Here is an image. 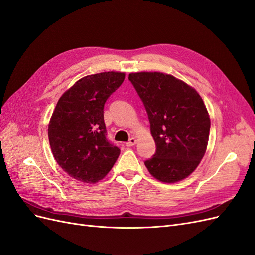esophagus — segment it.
Returning <instances> with one entry per match:
<instances>
[{"label": "esophagus", "instance_id": "34e87169", "mask_svg": "<svg viewBox=\"0 0 255 255\" xmlns=\"http://www.w3.org/2000/svg\"><path fill=\"white\" fill-rule=\"evenodd\" d=\"M136 142H137V140H136V138H134V137H132L130 138V139L126 143V145L127 146H133L134 144H136Z\"/></svg>", "mask_w": 255, "mask_h": 255}]
</instances>
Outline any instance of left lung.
Wrapping results in <instances>:
<instances>
[{
  "mask_svg": "<svg viewBox=\"0 0 255 255\" xmlns=\"http://www.w3.org/2000/svg\"><path fill=\"white\" fill-rule=\"evenodd\" d=\"M128 80L144 105L156 144L145 167L160 182L185 179L203 158L210 135L211 120L202 98L169 74L130 73Z\"/></svg>",
  "mask_w": 255,
  "mask_h": 255,
  "instance_id": "8db88e82",
  "label": "left lung"
}]
</instances>
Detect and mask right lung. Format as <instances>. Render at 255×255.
Here are the masks:
<instances>
[{
    "label": "right lung",
    "mask_w": 255,
    "mask_h": 255,
    "mask_svg": "<svg viewBox=\"0 0 255 255\" xmlns=\"http://www.w3.org/2000/svg\"><path fill=\"white\" fill-rule=\"evenodd\" d=\"M122 72L85 76L60 97L49 123L54 158L73 179L96 183L110 172L120 149L107 139L104 104L125 81Z\"/></svg>",
    "instance_id": "add662e5"
}]
</instances>
